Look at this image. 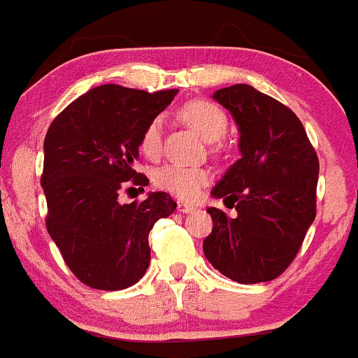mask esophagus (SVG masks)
Wrapping results in <instances>:
<instances>
[{
    "label": "esophagus",
    "mask_w": 358,
    "mask_h": 358,
    "mask_svg": "<svg viewBox=\"0 0 358 358\" xmlns=\"http://www.w3.org/2000/svg\"><path fill=\"white\" fill-rule=\"evenodd\" d=\"M196 210L194 205H189V203H178V212L182 213H192Z\"/></svg>",
    "instance_id": "obj_1"
}]
</instances>
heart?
I'll use <instances>...</instances> for the list:
<instances>
[{
	"label": "heart",
	"instance_id": "b5f03b06",
	"mask_svg": "<svg viewBox=\"0 0 358 358\" xmlns=\"http://www.w3.org/2000/svg\"><path fill=\"white\" fill-rule=\"evenodd\" d=\"M180 118L196 130L205 141L213 143L224 138L228 132V116L219 106L206 100H192L180 109ZM162 118L150 120L139 139V150L150 160H157L162 155ZM212 180L208 169L183 164H166L153 175V182L159 189L180 199L198 198L203 187Z\"/></svg>",
	"mask_w": 358,
	"mask_h": 358
}]
</instances>
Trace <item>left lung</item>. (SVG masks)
Listing matches in <instances>:
<instances>
[{
  "instance_id": "8db88e82",
  "label": "left lung",
  "mask_w": 358,
  "mask_h": 358,
  "mask_svg": "<svg viewBox=\"0 0 358 358\" xmlns=\"http://www.w3.org/2000/svg\"><path fill=\"white\" fill-rule=\"evenodd\" d=\"M213 99L238 125L242 159L212 190L236 217L206 210L213 229L203 250L231 280L266 282L292 265L315 220L318 155L302 122L279 100L249 85L222 88Z\"/></svg>"
}]
</instances>
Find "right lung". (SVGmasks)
<instances>
[{
  "label": "right lung",
  "instance_id": "right-lung-1",
  "mask_svg": "<svg viewBox=\"0 0 358 358\" xmlns=\"http://www.w3.org/2000/svg\"><path fill=\"white\" fill-rule=\"evenodd\" d=\"M176 93L96 86L69 103L45 134L40 178L45 226L66 266L90 288L116 292L136 285L150 265L153 224L176 210L166 192L118 203L127 187L148 185L134 169L139 139Z\"/></svg>",
  "mask_w": 358,
  "mask_h": 358
}]
</instances>
